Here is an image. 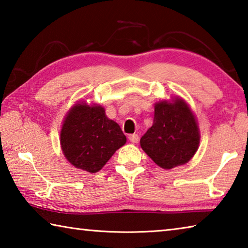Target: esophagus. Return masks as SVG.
<instances>
[{
  "label": "esophagus",
  "instance_id": "34e87169",
  "mask_svg": "<svg viewBox=\"0 0 248 248\" xmlns=\"http://www.w3.org/2000/svg\"><path fill=\"white\" fill-rule=\"evenodd\" d=\"M129 140L131 143H138V141H139V136H138V134H130Z\"/></svg>",
  "mask_w": 248,
  "mask_h": 248
}]
</instances>
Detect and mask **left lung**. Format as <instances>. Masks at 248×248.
<instances>
[{
    "instance_id": "8db88e82",
    "label": "left lung",
    "mask_w": 248,
    "mask_h": 248,
    "mask_svg": "<svg viewBox=\"0 0 248 248\" xmlns=\"http://www.w3.org/2000/svg\"><path fill=\"white\" fill-rule=\"evenodd\" d=\"M200 143L197 118L189 105L176 96L154 104L153 124L140 140L142 150L163 170L186 164Z\"/></svg>"
}]
</instances>
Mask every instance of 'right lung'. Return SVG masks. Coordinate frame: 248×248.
<instances>
[{
	"mask_svg": "<svg viewBox=\"0 0 248 248\" xmlns=\"http://www.w3.org/2000/svg\"><path fill=\"white\" fill-rule=\"evenodd\" d=\"M127 138L119 124L109 119L98 104L75 103L62 123L60 145L64 157L75 169L97 173Z\"/></svg>",
	"mask_w": 248,
	"mask_h": 248,
	"instance_id": "obj_1",
	"label": "right lung"
}]
</instances>
